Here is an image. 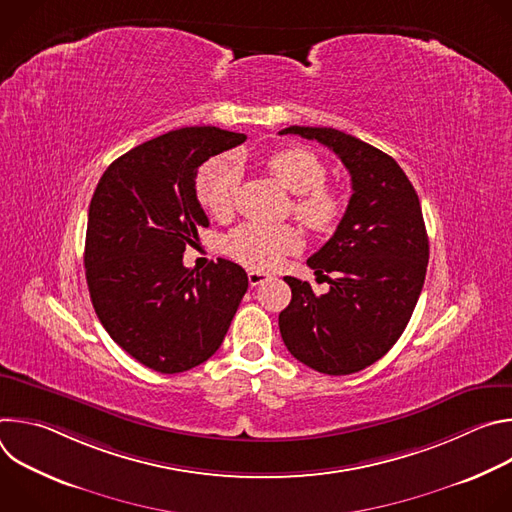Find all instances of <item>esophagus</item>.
<instances>
[{
    "mask_svg": "<svg viewBox=\"0 0 512 512\" xmlns=\"http://www.w3.org/2000/svg\"><path fill=\"white\" fill-rule=\"evenodd\" d=\"M247 277H249V285L251 287H257V285H261V283H265L269 279V275L263 273V271H249Z\"/></svg>",
    "mask_w": 512,
    "mask_h": 512,
    "instance_id": "34e87169",
    "label": "esophagus"
}]
</instances>
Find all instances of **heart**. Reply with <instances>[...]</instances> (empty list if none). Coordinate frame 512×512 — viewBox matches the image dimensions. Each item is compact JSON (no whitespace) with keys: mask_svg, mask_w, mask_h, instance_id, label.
Returning a JSON list of instances; mask_svg holds the SVG:
<instances>
[{"mask_svg":"<svg viewBox=\"0 0 512 512\" xmlns=\"http://www.w3.org/2000/svg\"><path fill=\"white\" fill-rule=\"evenodd\" d=\"M267 170L294 196V214L308 229L332 231L344 214L346 200L340 190L326 184L324 162L308 148L291 145L267 158ZM239 172L231 158L208 160L196 174L194 190L198 202L214 216L231 212ZM302 247V235L294 227L243 225L225 239V251L251 269H273L285 255Z\"/></svg>","mask_w":512,"mask_h":512,"instance_id":"1","label":"heart"}]
</instances>
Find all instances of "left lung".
<instances>
[{
	"instance_id": "obj_1",
	"label": "left lung",
	"mask_w": 512,
	"mask_h": 512,
	"mask_svg": "<svg viewBox=\"0 0 512 512\" xmlns=\"http://www.w3.org/2000/svg\"><path fill=\"white\" fill-rule=\"evenodd\" d=\"M316 139L346 166L352 182L342 221L332 239L308 259L328 279L316 296L308 281L283 277L291 302L279 314V332L300 362L324 375L371 367L403 334L419 300L429 241L419 196L385 152L332 127L291 125L279 135Z\"/></svg>"
}]
</instances>
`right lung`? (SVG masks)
Masks as SVG:
<instances>
[{
  "mask_svg": "<svg viewBox=\"0 0 512 512\" xmlns=\"http://www.w3.org/2000/svg\"><path fill=\"white\" fill-rule=\"evenodd\" d=\"M247 135L182 127L145 141L101 176L85 241L87 285L109 336L143 367L184 373L208 360L249 287L241 265L182 263L208 218L196 198L198 168Z\"/></svg>",
  "mask_w": 512,
  "mask_h": 512,
  "instance_id": "right-lung-1",
  "label": "right lung"
}]
</instances>
